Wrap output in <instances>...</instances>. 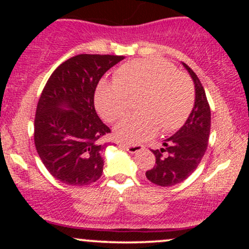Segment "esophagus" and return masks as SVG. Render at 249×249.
<instances>
[{"mask_svg":"<svg viewBox=\"0 0 249 249\" xmlns=\"http://www.w3.org/2000/svg\"><path fill=\"white\" fill-rule=\"evenodd\" d=\"M122 148H124V150H126L127 152L130 153H138L139 151H142L144 146L142 145H126V144H121L119 145Z\"/></svg>","mask_w":249,"mask_h":249,"instance_id":"obj_1","label":"esophagus"}]
</instances>
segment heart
<instances>
[{
	"instance_id": "obj_1",
	"label": "heart",
	"mask_w": 249,
	"mask_h": 249,
	"mask_svg": "<svg viewBox=\"0 0 249 249\" xmlns=\"http://www.w3.org/2000/svg\"><path fill=\"white\" fill-rule=\"evenodd\" d=\"M137 101L139 112L126 115L116 124L113 132L118 141L138 144L158 132L177 130L186 122L194 105V89L190 78L171 63L142 58L122 65L115 81H102L96 90V107L104 119H118Z\"/></svg>"
}]
</instances>
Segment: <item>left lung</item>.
<instances>
[{
  "label": "left lung",
  "instance_id": "left-lung-1",
  "mask_svg": "<svg viewBox=\"0 0 249 249\" xmlns=\"http://www.w3.org/2000/svg\"><path fill=\"white\" fill-rule=\"evenodd\" d=\"M181 64L194 83V107L185 124L162 142L160 150H152L156 164L145 173L151 182L162 187L179 184L196 171L207 150L211 132V108L204 88L194 71L184 62Z\"/></svg>",
  "mask_w": 249,
  "mask_h": 249
}]
</instances>
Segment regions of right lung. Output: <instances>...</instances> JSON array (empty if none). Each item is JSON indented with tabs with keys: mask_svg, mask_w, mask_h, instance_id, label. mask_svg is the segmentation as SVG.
<instances>
[{
	"mask_svg": "<svg viewBox=\"0 0 249 249\" xmlns=\"http://www.w3.org/2000/svg\"><path fill=\"white\" fill-rule=\"evenodd\" d=\"M123 56L82 53L62 63L48 79L35 118V146L51 176L63 184L85 186L101 178L102 144L110 128L95 110L99 79Z\"/></svg>",
	"mask_w": 249,
	"mask_h": 249,
	"instance_id": "right-lung-1",
	"label": "right lung"
}]
</instances>
